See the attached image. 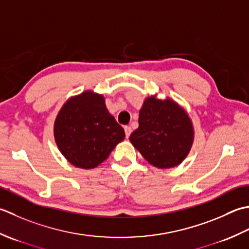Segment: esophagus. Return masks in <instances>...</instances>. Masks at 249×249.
<instances>
[{
    "label": "esophagus",
    "mask_w": 249,
    "mask_h": 249,
    "mask_svg": "<svg viewBox=\"0 0 249 249\" xmlns=\"http://www.w3.org/2000/svg\"><path fill=\"white\" fill-rule=\"evenodd\" d=\"M124 133H125V136H126V138H129L130 134L132 133V129H131V126H129V125L124 126Z\"/></svg>",
    "instance_id": "1"
}]
</instances>
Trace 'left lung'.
I'll return each instance as SVG.
<instances>
[{
    "label": "left lung",
    "instance_id": "left-lung-1",
    "mask_svg": "<svg viewBox=\"0 0 249 249\" xmlns=\"http://www.w3.org/2000/svg\"><path fill=\"white\" fill-rule=\"evenodd\" d=\"M129 139L150 164L169 169L188 155L194 128L188 115L174 101L150 96L140 110L139 128Z\"/></svg>",
    "mask_w": 249,
    "mask_h": 249
}]
</instances>
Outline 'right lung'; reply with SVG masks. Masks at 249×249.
I'll use <instances>...</instances> for the list:
<instances>
[{
	"label": "right lung",
	"instance_id": "obj_1",
	"mask_svg": "<svg viewBox=\"0 0 249 249\" xmlns=\"http://www.w3.org/2000/svg\"><path fill=\"white\" fill-rule=\"evenodd\" d=\"M53 133L62 155L82 169L102 163L124 139V130L108 113L103 95L92 91L74 96L62 106Z\"/></svg>",
	"mask_w": 249,
	"mask_h": 249
}]
</instances>
